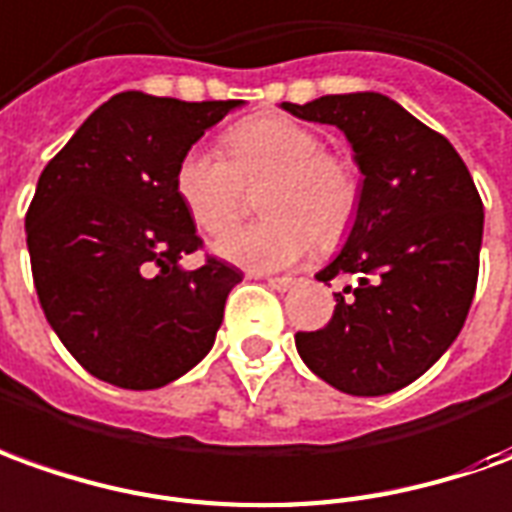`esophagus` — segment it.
Masks as SVG:
<instances>
[{"label": "esophagus", "mask_w": 512, "mask_h": 512, "mask_svg": "<svg viewBox=\"0 0 512 512\" xmlns=\"http://www.w3.org/2000/svg\"><path fill=\"white\" fill-rule=\"evenodd\" d=\"M267 284H270L273 290L287 292V290H292L295 284H298V278H292V276H267Z\"/></svg>", "instance_id": "1"}]
</instances>
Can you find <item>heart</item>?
Listing matches in <instances>:
<instances>
[{"label":"heart","mask_w":512,"mask_h":512,"mask_svg":"<svg viewBox=\"0 0 512 512\" xmlns=\"http://www.w3.org/2000/svg\"><path fill=\"white\" fill-rule=\"evenodd\" d=\"M225 158L189 150L175 169V192L203 234L220 236L244 202V189L264 185L265 220L222 236L214 253L250 273L298 264L315 239L334 242L351 228L359 206L354 167L323 150L315 130L290 116H250L225 133Z\"/></svg>","instance_id":"1"}]
</instances>
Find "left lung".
<instances>
[{"label": "left lung", "mask_w": 512, "mask_h": 512, "mask_svg": "<svg viewBox=\"0 0 512 512\" xmlns=\"http://www.w3.org/2000/svg\"><path fill=\"white\" fill-rule=\"evenodd\" d=\"M343 133L362 172L357 217L320 273L334 292L329 326L298 331L306 368L348 396H387L424 376L457 340L474 301L482 200L463 158L379 91L281 102Z\"/></svg>", "instance_id": "left-lung-1"}]
</instances>
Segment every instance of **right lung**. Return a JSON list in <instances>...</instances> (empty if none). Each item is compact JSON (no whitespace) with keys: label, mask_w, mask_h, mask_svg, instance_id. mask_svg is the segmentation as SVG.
I'll return each mask as SVG.
<instances>
[{"label":"right lung","mask_w":512,"mask_h":512,"mask_svg":"<svg viewBox=\"0 0 512 512\" xmlns=\"http://www.w3.org/2000/svg\"><path fill=\"white\" fill-rule=\"evenodd\" d=\"M242 105L122 91L41 172L24 217L38 301L69 354L102 382L155 390L211 351L242 273L217 259L181 264L200 236L175 169Z\"/></svg>","instance_id":"right-lung-1"}]
</instances>
